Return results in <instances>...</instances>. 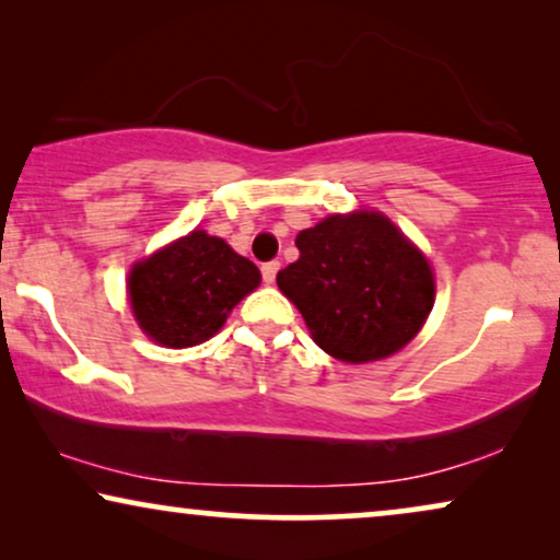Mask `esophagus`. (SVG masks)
I'll return each mask as SVG.
<instances>
[{"label": "esophagus", "mask_w": 560, "mask_h": 560, "mask_svg": "<svg viewBox=\"0 0 560 560\" xmlns=\"http://www.w3.org/2000/svg\"><path fill=\"white\" fill-rule=\"evenodd\" d=\"M278 270H280L278 259H272V262H265V265H262V280L267 282V285H272L275 275H278Z\"/></svg>", "instance_id": "esophagus-1"}]
</instances>
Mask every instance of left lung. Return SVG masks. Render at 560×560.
Returning <instances> with one entry per match:
<instances>
[{"instance_id": "1", "label": "left lung", "mask_w": 560, "mask_h": 560, "mask_svg": "<svg viewBox=\"0 0 560 560\" xmlns=\"http://www.w3.org/2000/svg\"><path fill=\"white\" fill-rule=\"evenodd\" d=\"M295 247L301 257L278 272V288L326 354L349 364L385 359L425 324L431 265L382 213L328 217L298 234Z\"/></svg>"}]
</instances>
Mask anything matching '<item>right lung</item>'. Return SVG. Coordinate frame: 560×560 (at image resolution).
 I'll list each match as a JSON object with an SVG mask.
<instances>
[{
    "mask_svg": "<svg viewBox=\"0 0 560 560\" xmlns=\"http://www.w3.org/2000/svg\"><path fill=\"white\" fill-rule=\"evenodd\" d=\"M259 285V270L219 236L190 232L129 272V301L142 331L163 347H196Z\"/></svg>",
    "mask_w": 560,
    "mask_h": 560,
    "instance_id": "1",
    "label": "right lung"
}]
</instances>
